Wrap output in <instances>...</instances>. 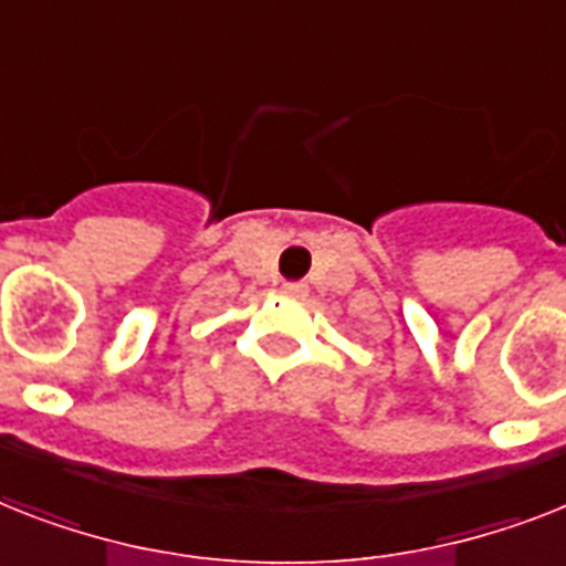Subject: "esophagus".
Here are the masks:
<instances>
[{
    "label": "esophagus",
    "instance_id": "esophagus-1",
    "mask_svg": "<svg viewBox=\"0 0 566 566\" xmlns=\"http://www.w3.org/2000/svg\"><path fill=\"white\" fill-rule=\"evenodd\" d=\"M284 293H291V296H305L307 284L305 282H284Z\"/></svg>",
    "mask_w": 566,
    "mask_h": 566
}]
</instances>
